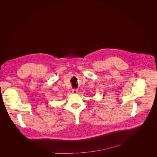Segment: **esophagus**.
I'll list each match as a JSON object with an SVG mask.
<instances>
[{
	"mask_svg": "<svg viewBox=\"0 0 157 157\" xmlns=\"http://www.w3.org/2000/svg\"><path fill=\"white\" fill-rule=\"evenodd\" d=\"M72 92H73V94H77V93H78V90H77V89H73V90H72Z\"/></svg>",
	"mask_w": 157,
	"mask_h": 157,
	"instance_id": "1",
	"label": "esophagus"
}]
</instances>
